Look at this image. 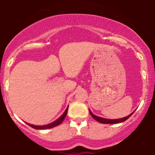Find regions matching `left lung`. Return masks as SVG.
I'll return each instance as SVG.
<instances>
[{"instance_id": "1", "label": "left lung", "mask_w": 155, "mask_h": 155, "mask_svg": "<svg viewBox=\"0 0 155 155\" xmlns=\"http://www.w3.org/2000/svg\"><path fill=\"white\" fill-rule=\"evenodd\" d=\"M89 113H90V114H91V117H92L94 118V119L96 121H97V122L101 123V124H119V123H122V122H124V121H126L127 119H129V118H130V117H131L132 114H133L134 112H133L131 114H130V115L127 116V117H126L120 118V119H115V120L105 119V118H102V117H97V116L94 115V114H93L91 112V110H89Z\"/></svg>"}]
</instances>
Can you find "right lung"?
Masks as SVG:
<instances>
[{
	"instance_id": "add662e5",
	"label": "right lung",
	"mask_w": 155,
	"mask_h": 155,
	"mask_svg": "<svg viewBox=\"0 0 155 155\" xmlns=\"http://www.w3.org/2000/svg\"><path fill=\"white\" fill-rule=\"evenodd\" d=\"M67 111H68V107L66 109V110L64 111V114H62V115L59 118H58V120H56L54 121V122L51 123V124H48V125H45V126H35V125H32V124H28L29 127H32V128L35 129V130H46V129H51V128H53V127H57V126L60 125V124H61V123L64 121V120L65 119L66 116H67Z\"/></svg>"
}]
</instances>
